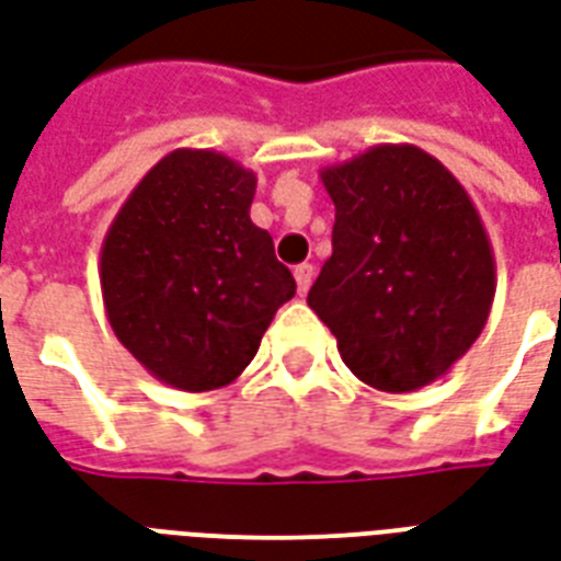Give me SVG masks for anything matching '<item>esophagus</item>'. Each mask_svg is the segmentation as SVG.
I'll return each mask as SVG.
<instances>
[{"instance_id":"esophagus-1","label":"esophagus","mask_w":561,"mask_h":561,"mask_svg":"<svg viewBox=\"0 0 561 561\" xmlns=\"http://www.w3.org/2000/svg\"><path fill=\"white\" fill-rule=\"evenodd\" d=\"M294 279H297V291L300 294L309 291V285H312V279H314L312 264H297V267H294Z\"/></svg>"}]
</instances>
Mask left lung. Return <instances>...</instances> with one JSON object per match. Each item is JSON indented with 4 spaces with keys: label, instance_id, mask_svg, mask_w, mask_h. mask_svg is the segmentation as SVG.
<instances>
[{
    "label": "left lung",
    "instance_id": "obj_1",
    "mask_svg": "<svg viewBox=\"0 0 561 561\" xmlns=\"http://www.w3.org/2000/svg\"><path fill=\"white\" fill-rule=\"evenodd\" d=\"M335 205L333 255L309 306L344 365L380 392H413L479 339L496 261L467 190L416 145H375L323 165Z\"/></svg>",
    "mask_w": 561,
    "mask_h": 561
}]
</instances>
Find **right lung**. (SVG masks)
<instances>
[{
	"label": "right lung",
	"mask_w": 561,
	"mask_h": 561,
	"mask_svg": "<svg viewBox=\"0 0 561 561\" xmlns=\"http://www.w3.org/2000/svg\"><path fill=\"white\" fill-rule=\"evenodd\" d=\"M255 172L207 148L165 153L112 219L101 291L112 333L181 392L234 383L297 291L249 219Z\"/></svg>",
	"instance_id": "add662e5"
}]
</instances>
